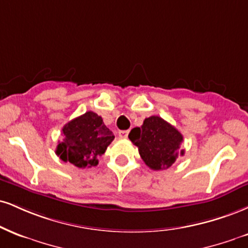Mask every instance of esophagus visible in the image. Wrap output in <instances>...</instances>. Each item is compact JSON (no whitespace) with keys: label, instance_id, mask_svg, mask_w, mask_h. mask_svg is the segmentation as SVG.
I'll return each mask as SVG.
<instances>
[{"label":"esophagus","instance_id":"esophagus-1","mask_svg":"<svg viewBox=\"0 0 248 248\" xmlns=\"http://www.w3.org/2000/svg\"><path fill=\"white\" fill-rule=\"evenodd\" d=\"M128 133H129V130H120V132H119V136H120L121 139H127Z\"/></svg>","mask_w":248,"mask_h":248}]
</instances>
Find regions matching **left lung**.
<instances>
[{
    "instance_id": "8db88e82",
    "label": "left lung",
    "mask_w": 248,
    "mask_h": 248,
    "mask_svg": "<svg viewBox=\"0 0 248 248\" xmlns=\"http://www.w3.org/2000/svg\"><path fill=\"white\" fill-rule=\"evenodd\" d=\"M128 137L139 148L143 162L155 171L171 168L185 154L180 149L181 133L160 116H149L141 127L133 128Z\"/></svg>"
}]
</instances>
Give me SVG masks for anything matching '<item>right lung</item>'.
<instances>
[{"mask_svg": "<svg viewBox=\"0 0 248 248\" xmlns=\"http://www.w3.org/2000/svg\"><path fill=\"white\" fill-rule=\"evenodd\" d=\"M63 140L56 147V155L63 162L79 169L98 165V158L105 154L114 135L97 113L86 112L64 124Z\"/></svg>", "mask_w": 248, "mask_h": 248, "instance_id": "add662e5", "label": "right lung"}]
</instances>
